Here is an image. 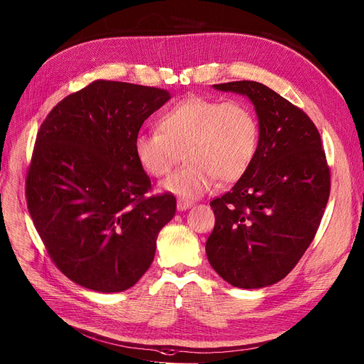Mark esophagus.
Segmentation results:
<instances>
[{
  "instance_id": "34e87169",
  "label": "esophagus",
  "mask_w": 364,
  "mask_h": 364,
  "mask_svg": "<svg viewBox=\"0 0 364 364\" xmlns=\"http://www.w3.org/2000/svg\"><path fill=\"white\" fill-rule=\"evenodd\" d=\"M191 205H192V201H188V200H178V204H176L179 211H183V210L189 208Z\"/></svg>"
}]
</instances>
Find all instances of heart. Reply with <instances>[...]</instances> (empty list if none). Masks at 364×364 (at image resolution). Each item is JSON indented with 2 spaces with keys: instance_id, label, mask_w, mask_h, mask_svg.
Here are the masks:
<instances>
[{
  "instance_id": "1",
  "label": "heart",
  "mask_w": 364,
  "mask_h": 364,
  "mask_svg": "<svg viewBox=\"0 0 364 364\" xmlns=\"http://www.w3.org/2000/svg\"><path fill=\"white\" fill-rule=\"evenodd\" d=\"M259 138L257 116L247 102L189 95L160 114L157 132L136 135L134 148L141 167L157 179L185 153L188 163L163 188L191 198L205 194L218 179H241L257 154Z\"/></svg>"
}]
</instances>
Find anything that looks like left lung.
I'll list each match as a JSON object with an SVG mask.
<instances>
[{
	"label": "left lung",
	"instance_id": "8db88e82",
	"mask_svg": "<svg viewBox=\"0 0 364 364\" xmlns=\"http://www.w3.org/2000/svg\"><path fill=\"white\" fill-rule=\"evenodd\" d=\"M216 90L247 95L259 116L257 154L233 188L210 203L207 259L226 282L254 289L279 282L314 240L331 194V170L311 119L266 85Z\"/></svg>",
	"mask_w": 364,
	"mask_h": 364
}]
</instances>
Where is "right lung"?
<instances>
[{
	"label": "right lung",
	"mask_w": 364,
	"mask_h": 364,
	"mask_svg": "<svg viewBox=\"0 0 364 364\" xmlns=\"http://www.w3.org/2000/svg\"><path fill=\"white\" fill-rule=\"evenodd\" d=\"M170 98L161 88L98 79L42 122L26 170L29 215L57 269L98 292L134 287L172 220V192L148 196L134 142Z\"/></svg>",
	"instance_id": "obj_1"
}]
</instances>
